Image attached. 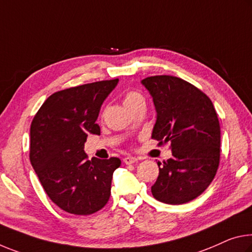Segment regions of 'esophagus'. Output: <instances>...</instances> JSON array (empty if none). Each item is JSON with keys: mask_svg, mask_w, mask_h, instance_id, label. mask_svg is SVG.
<instances>
[{"mask_svg": "<svg viewBox=\"0 0 252 252\" xmlns=\"http://www.w3.org/2000/svg\"><path fill=\"white\" fill-rule=\"evenodd\" d=\"M138 161V158L132 157V156H126V157L123 158V162L126 163V165H131V163H134Z\"/></svg>", "mask_w": 252, "mask_h": 252, "instance_id": "1", "label": "esophagus"}]
</instances>
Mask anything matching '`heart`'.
<instances>
[{
  "mask_svg": "<svg viewBox=\"0 0 252 252\" xmlns=\"http://www.w3.org/2000/svg\"><path fill=\"white\" fill-rule=\"evenodd\" d=\"M123 102H125V105L127 109L131 110L135 105L140 104V103H145V99L141 93H139L137 91H127L125 94V98H123Z\"/></svg>",
  "mask_w": 252,
  "mask_h": 252,
  "instance_id": "1",
  "label": "heart"
}]
</instances>
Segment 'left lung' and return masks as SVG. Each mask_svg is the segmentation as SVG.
<instances>
[{"instance_id": "8db88e82", "label": "left lung", "mask_w": 252, "mask_h": 252, "mask_svg": "<svg viewBox=\"0 0 252 252\" xmlns=\"http://www.w3.org/2000/svg\"><path fill=\"white\" fill-rule=\"evenodd\" d=\"M153 96L157 121L153 139L170 143L173 157L158 162L159 176L151 187L158 201L179 205L204 191L220 163L221 131L213 103L193 84L170 75L142 81Z\"/></svg>"}]
</instances>
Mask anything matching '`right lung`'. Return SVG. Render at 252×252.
Segmentation results:
<instances>
[{"mask_svg": "<svg viewBox=\"0 0 252 252\" xmlns=\"http://www.w3.org/2000/svg\"><path fill=\"white\" fill-rule=\"evenodd\" d=\"M118 78L58 91L35 113L30 127V161L56 205L75 215H90L109 202L117 157L89 160L84 143L99 134V109Z\"/></svg>", "mask_w": 252, "mask_h": 252, "instance_id": "obj_1", "label": "right lung"}]
</instances>
